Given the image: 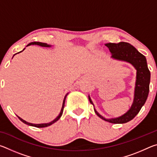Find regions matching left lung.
<instances>
[{"label":"left lung","instance_id":"8db88e82","mask_svg":"<svg viewBox=\"0 0 157 157\" xmlns=\"http://www.w3.org/2000/svg\"><path fill=\"white\" fill-rule=\"evenodd\" d=\"M111 54V58L132 64L136 70V82H135L134 100L129 109L117 118H106L98 112L94 107L91 97L89 95V100L91 104L94 105L95 113L98 117L109 123L113 124H123L132 121L140 110V109L147 100L149 89H150V72L147 67V60L144 55L139 52L135 48L127 42H120L118 44H106Z\"/></svg>","mask_w":157,"mask_h":157}]
</instances>
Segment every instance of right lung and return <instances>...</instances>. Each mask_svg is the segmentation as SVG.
Returning a JSON list of instances; mask_svg holds the SVG:
<instances>
[{
    "instance_id": "1",
    "label": "right lung",
    "mask_w": 157,
    "mask_h": 157,
    "mask_svg": "<svg viewBox=\"0 0 157 157\" xmlns=\"http://www.w3.org/2000/svg\"><path fill=\"white\" fill-rule=\"evenodd\" d=\"M31 45H37V46H41V47H46V48H50V47L52 46L51 45H49V44H45V43H41V42H36V41H34V42H32V43H30V44H29L28 45H27V46H31ZM25 48L23 49V50H22V51H21V52H23V50H25ZM19 52H17V53H19ZM17 53H16V54H14V56L15 55H17ZM14 56H13V57H14ZM13 57H12V58H13ZM68 93L67 94H66V95H65L64 98H63V103H62V109H61V111H60L59 114V115L57 116V117L56 118L54 119V120H53L52 121L50 122V123H41V124H34V123H28V122L25 121L23 120V119H22V118H20L19 116H17V117H18V118L20 119V121H22V122H23V123H25V124H28V125H30V126L36 127H39V128H41V127H48V126H50V125H51L52 124L55 123V122H57L58 120H59V119L61 118V116H62V113H63V108H64V105H65V101H66V96H67V95H68Z\"/></svg>"
}]
</instances>
